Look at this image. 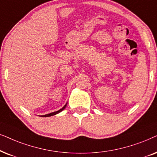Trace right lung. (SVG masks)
<instances>
[{"label": "right lung", "mask_w": 157, "mask_h": 157, "mask_svg": "<svg viewBox=\"0 0 157 157\" xmlns=\"http://www.w3.org/2000/svg\"><path fill=\"white\" fill-rule=\"evenodd\" d=\"M67 106V104L65 105L64 106L63 108H62V109H60V110H57V111H55V112H53V113H49V114H47V115H44V116H41V117H49V116H54V115H56V114H57V113H59V112H61L62 110H63L64 108H65V107Z\"/></svg>", "instance_id": "1"}]
</instances>
